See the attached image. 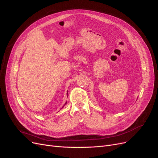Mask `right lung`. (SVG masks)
I'll return each instance as SVG.
<instances>
[{"instance_id":"add662e5","label":"right lung","mask_w":158,"mask_h":158,"mask_svg":"<svg viewBox=\"0 0 158 158\" xmlns=\"http://www.w3.org/2000/svg\"><path fill=\"white\" fill-rule=\"evenodd\" d=\"M66 103H65V104H64V106H65V105H66ZM64 106H63V107H62V108H63V107H64Z\"/></svg>"}]
</instances>
